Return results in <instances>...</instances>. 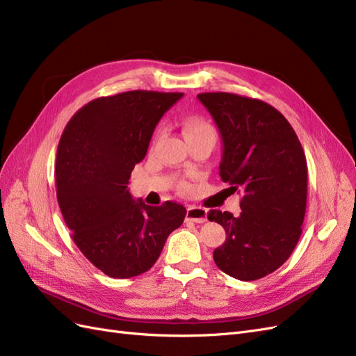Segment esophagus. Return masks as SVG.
Masks as SVG:
<instances>
[{"instance_id":"1","label":"esophagus","mask_w":356,"mask_h":356,"mask_svg":"<svg viewBox=\"0 0 356 356\" xmlns=\"http://www.w3.org/2000/svg\"><path fill=\"white\" fill-rule=\"evenodd\" d=\"M187 220L193 221V222H204L207 221V209H203L200 207H195V204H190L187 208V213H186Z\"/></svg>"}]
</instances>
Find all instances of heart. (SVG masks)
I'll use <instances>...</instances> for the list:
<instances>
[{
	"instance_id": "obj_1",
	"label": "heart",
	"mask_w": 356,
	"mask_h": 356,
	"mask_svg": "<svg viewBox=\"0 0 356 356\" xmlns=\"http://www.w3.org/2000/svg\"><path fill=\"white\" fill-rule=\"evenodd\" d=\"M182 132H184L187 139L195 138V136H200V135H212V136L217 138V131H215V127L209 122L203 120V118H199V117L187 118V120L182 123ZM159 138H160V131L156 134L153 143H156ZM179 190L187 191L188 186L186 184V182H181Z\"/></svg>"
}]
</instances>
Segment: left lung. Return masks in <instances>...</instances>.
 Segmentation results:
<instances>
[{"label":"left lung","instance_id":"left-lung-1","mask_svg":"<svg viewBox=\"0 0 356 356\" xmlns=\"http://www.w3.org/2000/svg\"><path fill=\"white\" fill-rule=\"evenodd\" d=\"M222 138L220 175L239 191L241 213L212 209L225 242L213 251L220 270L255 281L277 270L301 236L307 200V161L298 136L275 106L227 92L199 93Z\"/></svg>","mask_w":356,"mask_h":356}]
</instances>
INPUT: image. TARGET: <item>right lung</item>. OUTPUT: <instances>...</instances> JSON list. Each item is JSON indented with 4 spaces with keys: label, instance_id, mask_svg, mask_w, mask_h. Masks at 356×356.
Returning <instances> with one entry per match:
<instances>
[{
    "label": "right lung",
    "instance_id": "obj_1",
    "mask_svg": "<svg viewBox=\"0 0 356 356\" xmlns=\"http://www.w3.org/2000/svg\"><path fill=\"white\" fill-rule=\"evenodd\" d=\"M182 93L131 90L86 104L63 129L56 154V196L72 241L101 272L141 275L157 261L186 208L148 207L127 190L154 127Z\"/></svg>",
    "mask_w": 356,
    "mask_h": 356
}]
</instances>
